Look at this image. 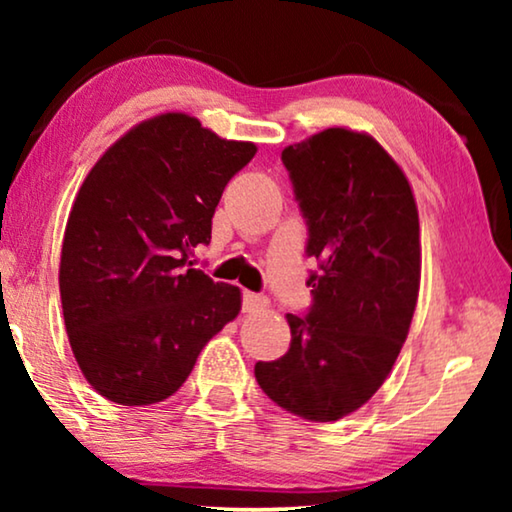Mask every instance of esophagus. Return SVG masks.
I'll return each mask as SVG.
<instances>
[{"instance_id":"1","label":"esophagus","mask_w":512,"mask_h":512,"mask_svg":"<svg viewBox=\"0 0 512 512\" xmlns=\"http://www.w3.org/2000/svg\"><path fill=\"white\" fill-rule=\"evenodd\" d=\"M242 307H244V312H249V314L263 312L265 307H268V298L258 296V293L244 291V293H242Z\"/></svg>"}]
</instances>
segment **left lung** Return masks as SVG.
I'll list each match as a JSON object with an SVG mask.
<instances>
[{
    "instance_id": "1",
    "label": "left lung",
    "mask_w": 512,
    "mask_h": 512,
    "mask_svg": "<svg viewBox=\"0 0 512 512\" xmlns=\"http://www.w3.org/2000/svg\"><path fill=\"white\" fill-rule=\"evenodd\" d=\"M282 163L319 270L307 277L305 317L286 314L289 352L254 373L279 408L335 422L382 387L408 338L422 272L415 195L363 132L328 128L286 146Z\"/></svg>"
}]
</instances>
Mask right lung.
I'll return each mask as SVG.
<instances>
[{"label":"right lung","mask_w":512,"mask_h":512,"mask_svg":"<svg viewBox=\"0 0 512 512\" xmlns=\"http://www.w3.org/2000/svg\"><path fill=\"white\" fill-rule=\"evenodd\" d=\"M198 118L163 114L97 160L69 212L60 298L74 359L118 405L172 396L240 312V289L191 268L223 188L254 158Z\"/></svg>","instance_id":"1"}]
</instances>
